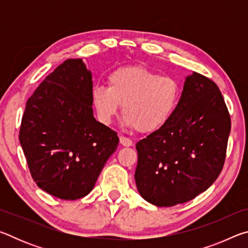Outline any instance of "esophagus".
<instances>
[{
	"instance_id": "1",
	"label": "esophagus",
	"mask_w": 248,
	"mask_h": 248,
	"mask_svg": "<svg viewBox=\"0 0 248 248\" xmlns=\"http://www.w3.org/2000/svg\"><path fill=\"white\" fill-rule=\"evenodd\" d=\"M120 144L121 145H124V146H131L133 143H132V141L129 139V138H125V137H124V136H120Z\"/></svg>"
}]
</instances>
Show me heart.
<instances>
[{
	"label": "heart",
	"instance_id": "1",
	"mask_svg": "<svg viewBox=\"0 0 248 248\" xmlns=\"http://www.w3.org/2000/svg\"><path fill=\"white\" fill-rule=\"evenodd\" d=\"M182 95L177 79L159 75L141 65L123 66L107 77V87L92 91V104L97 118L109 124L123 105L124 123L142 133L162 129L174 116Z\"/></svg>",
	"mask_w": 248,
	"mask_h": 248
}]
</instances>
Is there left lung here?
<instances>
[{
	"instance_id": "left-lung-1",
	"label": "left lung",
	"mask_w": 248,
	"mask_h": 248,
	"mask_svg": "<svg viewBox=\"0 0 248 248\" xmlns=\"http://www.w3.org/2000/svg\"><path fill=\"white\" fill-rule=\"evenodd\" d=\"M231 118L219 87L194 72L174 116L138 142L139 194L157 207L187 202L216 182L225 161Z\"/></svg>"
}]
</instances>
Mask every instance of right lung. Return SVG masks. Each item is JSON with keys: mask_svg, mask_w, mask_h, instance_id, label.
I'll return each mask as SVG.
<instances>
[{"mask_svg": "<svg viewBox=\"0 0 248 248\" xmlns=\"http://www.w3.org/2000/svg\"><path fill=\"white\" fill-rule=\"evenodd\" d=\"M93 81L82 59H68L28 98L19 142L37 186L64 200L89 195L119 143L94 118Z\"/></svg>", "mask_w": 248, "mask_h": 248, "instance_id": "1", "label": "right lung"}]
</instances>
